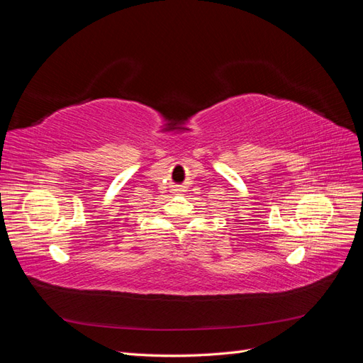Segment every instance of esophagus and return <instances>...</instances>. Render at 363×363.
I'll list each match as a JSON object with an SVG mask.
<instances>
[{"instance_id": "obj_1", "label": "esophagus", "mask_w": 363, "mask_h": 363, "mask_svg": "<svg viewBox=\"0 0 363 363\" xmlns=\"http://www.w3.org/2000/svg\"><path fill=\"white\" fill-rule=\"evenodd\" d=\"M175 191H177V192H182V188H180V186H177V188H175Z\"/></svg>"}]
</instances>
